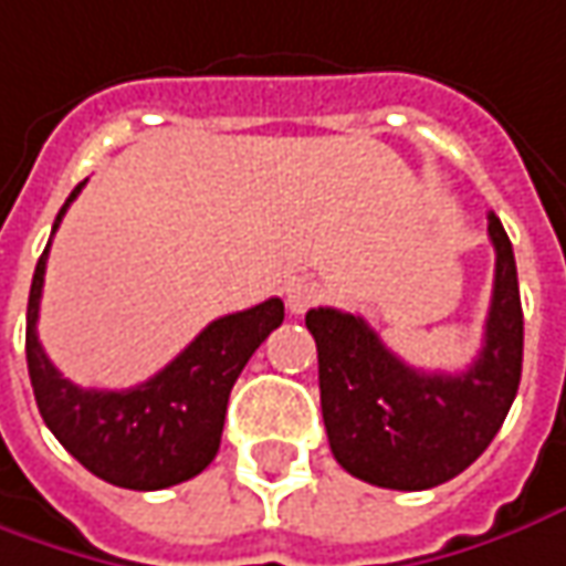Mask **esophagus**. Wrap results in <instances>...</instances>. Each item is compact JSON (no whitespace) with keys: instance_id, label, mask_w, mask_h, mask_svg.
<instances>
[{"instance_id":"esophagus-1","label":"esophagus","mask_w":566,"mask_h":566,"mask_svg":"<svg viewBox=\"0 0 566 566\" xmlns=\"http://www.w3.org/2000/svg\"><path fill=\"white\" fill-rule=\"evenodd\" d=\"M318 300H322V284L313 282V279H291L284 284V303L294 315L306 313Z\"/></svg>"}]
</instances>
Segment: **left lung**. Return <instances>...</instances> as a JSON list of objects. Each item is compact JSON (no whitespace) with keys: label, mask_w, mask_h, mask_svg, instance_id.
<instances>
[{"label":"left lung","mask_w":566,"mask_h":566,"mask_svg":"<svg viewBox=\"0 0 566 566\" xmlns=\"http://www.w3.org/2000/svg\"><path fill=\"white\" fill-rule=\"evenodd\" d=\"M495 282L483 347L464 371H418L380 344L363 315L318 306L306 328L318 349L322 418L337 464L384 490H430L493 443L521 384L524 310L514 251L490 213Z\"/></svg>","instance_id":"left-lung-1"}]
</instances>
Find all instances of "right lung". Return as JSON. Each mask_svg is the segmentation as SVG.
<instances>
[{
	"instance_id": "obj_1",
	"label": "right lung",
	"mask_w": 566,
	"mask_h": 566,
	"mask_svg": "<svg viewBox=\"0 0 566 566\" xmlns=\"http://www.w3.org/2000/svg\"><path fill=\"white\" fill-rule=\"evenodd\" d=\"M83 186L57 210L52 234ZM49 244L27 300V371L45 428L86 471L123 490L151 493L198 476L217 459L234 380L253 349L284 322V303L269 297L210 322L167 368L138 387L86 390L57 371L36 334Z\"/></svg>"
}]
</instances>
